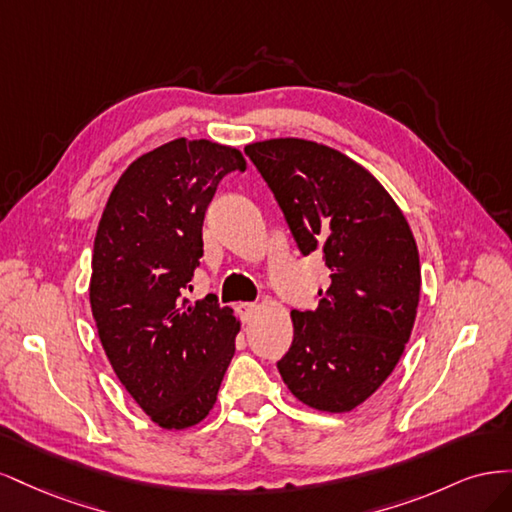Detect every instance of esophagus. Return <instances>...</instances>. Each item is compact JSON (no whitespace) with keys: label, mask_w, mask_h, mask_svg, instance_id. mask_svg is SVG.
Listing matches in <instances>:
<instances>
[{"label":"esophagus","mask_w":512,"mask_h":512,"mask_svg":"<svg viewBox=\"0 0 512 512\" xmlns=\"http://www.w3.org/2000/svg\"><path fill=\"white\" fill-rule=\"evenodd\" d=\"M256 309H258L256 303H239V305H237L239 318H241L243 322H250V320L254 318V314H256Z\"/></svg>","instance_id":"obj_1"}]
</instances>
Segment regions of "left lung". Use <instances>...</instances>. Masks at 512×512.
Wrapping results in <instances>:
<instances>
[{"instance_id": "8db88e82", "label": "left lung", "mask_w": 512, "mask_h": 512, "mask_svg": "<svg viewBox=\"0 0 512 512\" xmlns=\"http://www.w3.org/2000/svg\"><path fill=\"white\" fill-rule=\"evenodd\" d=\"M299 252H322L318 309H292L294 339L277 369L322 412H350L391 376L410 339L421 262L395 200L363 166L327 145L275 138L245 147Z\"/></svg>"}]
</instances>
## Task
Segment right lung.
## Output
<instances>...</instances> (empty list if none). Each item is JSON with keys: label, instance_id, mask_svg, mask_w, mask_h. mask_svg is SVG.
Here are the masks:
<instances>
[{"label": "right lung", "instance_id": "obj_1", "mask_svg": "<svg viewBox=\"0 0 512 512\" xmlns=\"http://www.w3.org/2000/svg\"><path fill=\"white\" fill-rule=\"evenodd\" d=\"M237 149L177 138L134 160L108 196L89 303L102 348L138 406L164 429L203 421L235 354L239 322L209 294L192 303L203 222Z\"/></svg>", "mask_w": 512, "mask_h": 512}]
</instances>
